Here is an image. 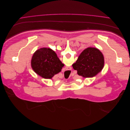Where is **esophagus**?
Listing matches in <instances>:
<instances>
[{"label": "esophagus", "instance_id": "esophagus-1", "mask_svg": "<svg viewBox=\"0 0 130 130\" xmlns=\"http://www.w3.org/2000/svg\"><path fill=\"white\" fill-rule=\"evenodd\" d=\"M72 69V68L70 67H66V70H70Z\"/></svg>", "mask_w": 130, "mask_h": 130}]
</instances>
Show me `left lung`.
Returning a JSON list of instances; mask_svg holds the SVG:
<instances>
[{
  "mask_svg": "<svg viewBox=\"0 0 130 130\" xmlns=\"http://www.w3.org/2000/svg\"><path fill=\"white\" fill-rule=\"evenodd\" d=\"M105 64L103 53L95 48L89 47L82 52L72 66L77 74L84 78L96 76L103 69Z\"/></svg>",
  "mask_w": 130,
  "mask_h": 130,
  "instance_id": "1",
  "label": "left lung"
}]
</instances>
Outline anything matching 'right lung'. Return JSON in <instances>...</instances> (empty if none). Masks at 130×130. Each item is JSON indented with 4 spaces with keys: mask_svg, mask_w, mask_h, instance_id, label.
Masks as SVG:
<instances>
[{
    "mask_svg": "<svg viewBox=\"0 0 130 130\" xmlns=\"http://www.w3.org/2000/svg\"><path fill=\"white\" fill-rule=\"evenodd\" d=\"M31 64L34 71L45 79H52L64 66L56 53L47 48L37 50L32 57Z\"/></svg>",
    "mask_w": 130,
    "mask_h": 130,
    "instance_id": "right-lung-1",
    "label": "right lung"
}]
</instances>
